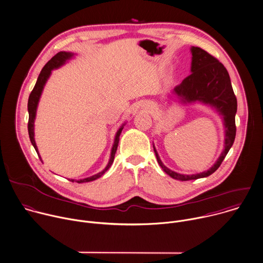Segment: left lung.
Wrapping results in <instances>:
<instances>
[{"label":"left lung","mask_w":263,"mask_h":263,"mask_svg":"<svg viewBox=\"0 0 263 263\" xmlns=\"http://www.w3.org/2000/svg\"><path fill=\"white\" fill-rule=\"evenodd\" d=\"M190 51L192 54L191 74L177 85L172 90V96L168 95V97L171 100L175 99V101L177 100V102L183 105L199 103L215 110L221 117L224 126V149L216 162L209 170L197 174L186 175L166 167L162 163L153 144L158 164L170 177L180 181L196 180L212 175L227 155L234 142L236 132L235 114L237 103L227 70L217 59L201 48L192 46Z\"/></svg>","instance_id":"obj_1"}]
</instances>
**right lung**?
Listing matches in <instances>:
<instances>
[{
  "label": "right lung",
  "instance_id": "add662e5",
  "mask_svg": "<svg viewBox=\"0 0 263 263\" xmlns=\"http://www.w3.org/2000/svg\"><path fill=\"white\" fill-rule=\"evenodd\" d=\"M74 53L73 52H67V51H61L59 53H57L45 66L44 68L42 69L38 79H37V82H36V85L33 89V91L31 92L30 95V98H29V102H28V111H29V124H28V129H29V136H30V140H31V143L32 145L34 146L35 150L37 151L39 157H40V154H39V151H38V147L36 145V141H35V119H36V114H37V109H38V104H39V101H40V98H41V95L43 92V89H44V86L47 82V80L49 79L51 73L53 70L55 69H59L61 68L62 66H64L69 60L73 59L74 58ZM126 122H124L119 128L118 130L116 132L115 134V138H114V143H113V146H112V149H111V155H110V159H109V162L108 164L106 165V167L91 176V177H87V178H84V179H80V180H74V179H71L70 181L72 182H77V183H84V182H90V181H93V180H97L99 179L100 177H102L109 168L110 166L112 165L113 161H114V157H115V153H116V150H117V147H118V143H119V137H120V134L124 127ZM41 158V157H40Z\"/></svg>",
  "mask_w": 263,
  "mask_h": 263
}]
</instances>
